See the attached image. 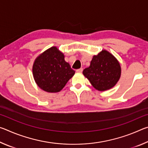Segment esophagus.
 <instances>
[{"mask_svg": "<svg viewBox=\"0 0 148 148\" xmlns=\"http://www.w3.org/2000/svg\"><path fill=\"white\" fill-rule=\"evenodd\" d=\"M82 71H83V69H82V68H80L79 69H77L76 70V72H82Z\"/></svg>", "mask_w": 148, "mask_h": 148, "instance_id": "1", "label": "esophagus"}]
</instances>
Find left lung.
<instances>
[{
	"label": "left lung",
	"mask_w": 148,
	"mask_h": 148,
	"mask_svg": "<svg viewBox=\"0 0 148 148\" xmlns=\"http://www.w3.org/2000/svg\"><path fill=\"white\" fill-rule=\"evenodd\" d=\"M83 74L95 89L100 91L113 87L121 76V66L113 55L106 50L94 56L88 68Z\"/></svg>",
	"instance_id": "1"
}]
</instances>
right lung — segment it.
Here are the masks:
<instances>
[{
    "label": "right lung",
    "instance_id": "obj_1",
    "mask_svg": "<svg viewBox=\"0 0 148 148\" xmlns=\"http://www.w3.org/2000/svg\"><path fill=\"white\" fill-rule=\"evenodd\" d=\"M32 74L40 88L48 92H57L63 89L75 71L64 61V54L54 46L35 59Z\"/></svg>",
    "mask_w": 148,
    "mask_h": 148
}]
</instances>
